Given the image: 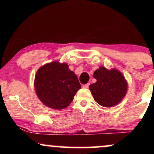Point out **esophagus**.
I'll return each instance as SVG.
<instances>
[{
    "instance_id": "1",
    "label": "esophagus",
    "mask_w": 154,
    "mask_h": 154,
    "mask_svg": "<svg viewBox=\"0 0 154 154\" xmlns=\"http://www.w3.org/2000/svg\"><path fill=\"white\" fill-rule=\"evenodd\" d=\"M89 85H90V83H87V84H85L84 85H83V88H89Z\"/></svg>"
}]
</instances>
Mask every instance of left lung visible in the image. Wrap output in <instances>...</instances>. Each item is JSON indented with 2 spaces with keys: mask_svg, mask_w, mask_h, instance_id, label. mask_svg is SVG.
I'll list each match as a JSON object with an SVG mask.
<instances>
[{
  "mask_svg": "<svg viewBox=\"0 0 154 154\" xmlns=\"http://www.w3.org/2000/svg\"><path fill=\"white\" fill-rule=\"evenodd\" d=\"M93 77L97 82L90 85L94 100L100 106L111 107L122 100L126 94L128 84L121 72L108 70L100 66L95 70Z\"/></svg>",
  "mask_w": 154,
  "mask_h": 154,
  "instance_id": "left-lung-1",
  "label": "left lung"
}]
</instances>
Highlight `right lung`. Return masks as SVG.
<instances>
[{
  "mask_svg": "<svg viewBox=\"0 0 154 154\" xmlns=\"http://www.w3.org/2000/svg\"><path fill=\"white\" fill-rule=\"evenodd\" d=\"M35 88L39 99L45 106L60 110L72 103L81 85L67 63L54 61L39 69Z\"/></svg>",
  "mask_w": 154,
  "mask_h": 154,
  "instance_id": "add662e5",
  "label": "right lung"
}]
</instances>
